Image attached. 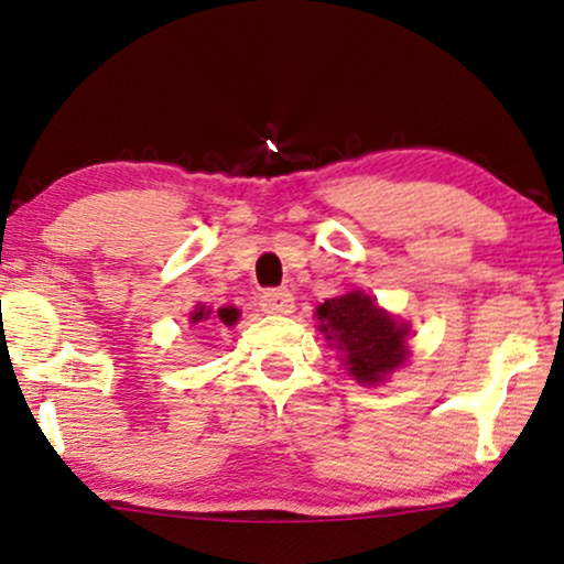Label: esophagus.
I'll list each match as a JSON object with an SVG mask.
<instances>
[{"instance_id": "34e87169", "label": "esophagus", "mask_w": 564, "mask_h": 564, "mask_svg": "<svg viewBox=\"0 0 564 564\" xmlns=\"http://www.w3.org/2000/svg\"><path fill=\"white\" fill-rule=\"evenodd\" d=\"M260 310L265 314H275V317L291 314L294 312V294L286 289H268L265 294L260 296Z\"/></svg>"}]
</instances>
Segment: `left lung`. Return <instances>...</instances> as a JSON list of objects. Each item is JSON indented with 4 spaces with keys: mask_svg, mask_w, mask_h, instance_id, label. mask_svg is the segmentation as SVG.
Segmentation results:
<instances>
[{
    "mask_svg": "<svg viewBox=\"0 0 564 564\" xmlns=\"http://www.w3.org/2000/svg\"><path fill=\"white\" fill-rule=\"evenodd\" d=\"M319 329L329 348L343 352L345 369L360 384H379L400 369L408 350V325L397 322L364 291L327 299L317 306Z\"/></svg>",
    "mask_w": 564,
    "mask_h": 564,
    "instance_id": "left-lung-1",
    "label": "left lung"
}]
</instances>
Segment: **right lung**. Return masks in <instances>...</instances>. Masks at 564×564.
<instances>
[{
  "label": "right lung",
  "instance_id": "add662e5",
  "mask_svg": "<svg viewBox=\"0 0 564 564\" xmlns=\"http://www.w3.org/2000/svg\"><path fill=\"white\" fill-rule=\"evenodd\" d=\"M214 319H221L224 325H235L239 319V310H235V306H221V310L214 314L212 310H206V306H195L191 312V325H198V322H214Z\"/></svg>",
  "mask_w": 564,
  "mask_h": 564
}]
</instances>
